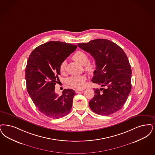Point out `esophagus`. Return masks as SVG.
<instances>
[{
  "label": "esophagus",
  "mask_w": 155,
  "mask_h": 155,
  "mask_svg": "<svg viewBox=\"0 0 155 155\" xmlns=\"http://www.w3.org/2000/svg\"><path fill=\"white\" fill-rule=\"evenodd\" d=\"M84 88H82V89H75V92H76V93H78V92H80V91H84Z\"/></svg>",
  "instance_id": "obj_1"
}]
</instances>
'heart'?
I'll return each mask as SVG.
<instances>
[{"instance_id":"b5f03b06","label":"heart","mask_w":155,"mask_h":155,"mask_svg":"<svg viewBox=\"0 0 155 155\" xmlns=\"http://www.w3.org/2000/svg\"><path fill=\"white\" fill-rule=\"evenodd\" d=\"M73 60L78 62L84 66L85 70L87 72L93 73L96 68V64L93 62H89V56L84 51H77L72 56ZM66 68V62L63 61L60 65V71L61 73H64ZM85 77L84 75H73L68 78V83L71 87L77 88H82L85 84Z\"/></svg>"}]
</instances>
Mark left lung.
I'll use <instances>...</instances> for the list:
<instances>
[{
	"label": "left lung",
	"mask_w": 155,
	"mask_h": 155,
	"mask_svg": "<svg viewBox=\"0 0 155 155\" xmlns=\"http://www.w3.org/2000/svg\"><path fill=\"white\" fill-rule=\"evenodd\" d=\"M78 45L96 62L91 81L104 87L94 89V96L89 103L91 109L100 115L118 111L131 89V68L127 56L119 45L107 39H95Z\"/></svg>",
	"instance_id": "left-lung-1"
}]
</instances>
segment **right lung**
I'll return each mask as SVG.
<instances>
[{"mask_svg":"<svg viewBox=\"0 0 155 155\" xmlns=\"http://www.w3.org/2000/svg\"><path fill=\"white\" fill-rule=\"evenodd\" d=\"M77 45L51 41L36 47L30 54L25 69L28 92L38 111L49 118L58 119L71 110L74 91L64 89L62 96L55 92L60 65Z\"/></svg>","mask_w":155,"mask_h":155,"instance_id":"right-lung-1","label":"right lung"}]
</instances>
